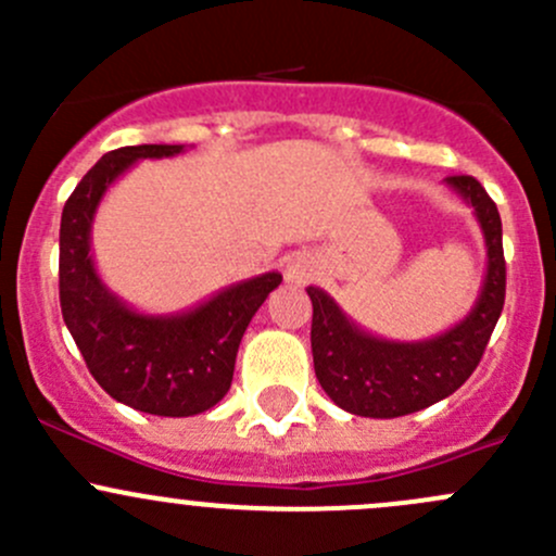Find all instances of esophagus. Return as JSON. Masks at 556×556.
Returning <instances> with one entry per match:
<instances>
[{
	"instance_id": "esophagus-1",
	"label": "esophagus",
	"mask_w": 556,
	"mask_h": 556,
	"mask_svg": "<svg viewBox=\"0 0 556 556\" xmlns=\"http://www.w3.org/2000/svg\"><path fill=\"white\" fill-rule=\"evenodd\" d=\"M285 274H288L290 282H306V279L314 274V261L306 255H293L288 261V268H285Z\"/></svg>"
}]
</instances>
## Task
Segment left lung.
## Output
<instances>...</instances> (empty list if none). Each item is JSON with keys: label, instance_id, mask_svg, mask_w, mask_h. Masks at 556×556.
Returning <instances> with one entry per match:
<instances>
[{"label": "left lung", "instance_id": "8db88e82", "mask_svg": "<svg viewBox=\"0 0 556 556\" xmlns=\"http://www.w3.org/2000/svg\"><path fill=\"white\" fill-rule=\"evenodd\" d=\"M484 233L486 274L473 309L444 333L422 341H390L363 330L325 290L312 299L314 374L330 401L357 417L392 419L450 397L476 371L506 301L503 226L495 201L468 174L446 177Z\"/></svg>", "mask_w": 556, "mask_h": 556}]
</instances>
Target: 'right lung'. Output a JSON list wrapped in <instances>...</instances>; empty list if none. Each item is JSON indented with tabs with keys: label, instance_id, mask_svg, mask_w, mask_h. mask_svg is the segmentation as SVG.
I'll use <instances>...</instances> for the list:
<instances>
[{
	"label": "right lung",
	"instance_id": "1",
	"mask_svg": "<svg viewBox=\"0 0 556 556\" xmlns=\"http://www.w3.org/2000/svg\"><path fill=\"white\" fill-rule=\"evenodd\" d=\"M182 144H134L102 155L61 212V314L104 392L159 417H193L223 401L252 314L282 274L266 271L217 290L177 314L131 309L102 282L91 255V226L104 193L142 159H172Z\"/></svg>",
	"mask_w": 556,
	"mask_h": 556
}]
</instances>
